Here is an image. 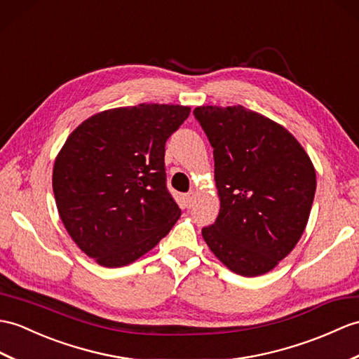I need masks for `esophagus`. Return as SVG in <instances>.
<instances>
[{"label": "esophagus", "mask_w": 359, "mask_h": 359, "mask_svg": "<svg viewBox=\"0 0 359 359\" xmlns=\"http://www.w3.org/2000/svg\"><path fill=\"white\" fill-rule=\"evenodd\" d=\"M194 198H196V194L193 193V191H191V193H187L182 198L183 205H185L187 208H191V205H193V202H194Z\"/></svg>", "instance_id": "1"}]
</instances>
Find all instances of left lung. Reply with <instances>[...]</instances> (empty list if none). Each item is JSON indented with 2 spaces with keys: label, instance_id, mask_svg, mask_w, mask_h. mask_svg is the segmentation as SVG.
Instances as JSON below:
<instances>
[{
  "label": "left lung",
  "instance_id": "1",
  "mask_svg": "<svg viewBox=\"0 0 359 359\" xmlns=\"http://www.w3.org/2000/svg\"><path fill=\"white\" fill-rule=\"evenodd\" d=\"M214 148L220 212L202 236L219 260L243 277L273 269L298 243L316 189L315 168L281 125L245 107H197Z\"/></svg>",
  "mask_w": 359,
  "mask_h": 359
}]
</instances>
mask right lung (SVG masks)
Wrapping results in <instances>:
<instances>
[{
	"label": "right lung",
	"mask_w": 359,
	"mask_h": 359,
	"mask_svg": "<svg viewBox=\"0 0 359 359\" xmlns=\"http://www.w3.org/2000/svg\"><path fill=\"white\" fill-rule=\"evenodd\" d=\"M189 111L165 104L113 108L65 140L53 168L57 212L74 243L99 264L133 263L179 220L166 188L165 144Z\"/></svg>",
	"instance_id": "1"
}]
</instances>
